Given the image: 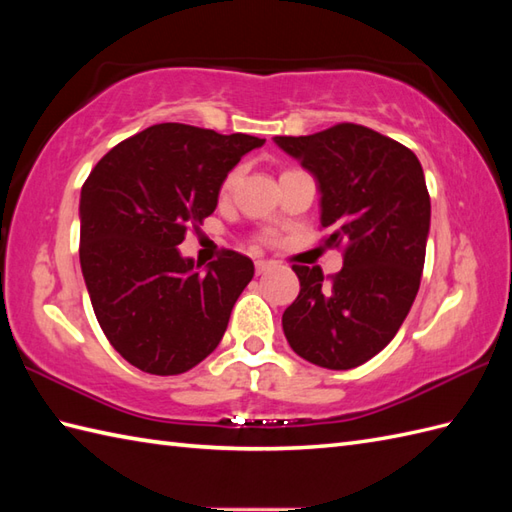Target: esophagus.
<instances>
[{
    "instance_id": "34e87169",
    "label": "esophagus",
    "mask_w": 512,
    "mask_h": 512,
    "mask_svg": "<svg viewBox=\"0 0 512 512\" xmlns=\"http://www.w3.org/2000/svg\"><path fill=\"white\" fill-rule=\"evenodd\" d=\"M268 268H270V262H266V259H257V262H255V270H257V275L266 273Z\"/></svg>"
}]
</instances>
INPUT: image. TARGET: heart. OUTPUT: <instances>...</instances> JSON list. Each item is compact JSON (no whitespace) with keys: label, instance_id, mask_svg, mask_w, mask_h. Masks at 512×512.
Here are the masks:
<instances>
[{"label":"heart","instance_id":"1","mask_svg":"<svg viewBox=\"0 0 512 512\" xmlns=\"http://www.w3.org/2000/svg\"><path fill=\"white\" fill-rule=\"evenodd\" d=\"M237 176H239V169H233V171H228V173H226V178H224V180H222V184H220V195H226L228 191L233 189V184H235Z\"/></svg>","mask_w":512,"mask_h":512}]
</instances>
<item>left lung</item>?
<instances>
[{
	"instance_id": "left-lung-1",
	"label": "left lung",
	"mask_w": 512,
	"mask_h": 512,
	"mask_svg": "<svg viewBox=\"0 0 512 512\" xmlns=\"http://www.w3.org/2000/svg\"><path fill=\"white\" fill-rule=\"evenodd\" d=\"M275 143L317 178L323 244L343 250V268L325 279L317 266H292L301 290L284 334L314 365L358 367L394 339L418 295L431 222L420 160L356 123Z\"/></svg>"
}]
</instances>
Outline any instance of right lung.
<instances>
[{"label": "right lung", "mask_w": 512, "mask_h": 512, "mask_svg": "<svg viewBox=\"0 0 512 512\" xmlns=\"http://www.w3.org/2000/svg\"><path fill=\"white\" fill-rule=\"evenodd\" d=\"M264 143L160 123L112 147L83 182L81 270L101 330L127 363L176 376L220 345L255 266L226 248L195 273L176 246L215 211L226 173Z\"/></svg>", "instance_id": "1"}]
</instances>
